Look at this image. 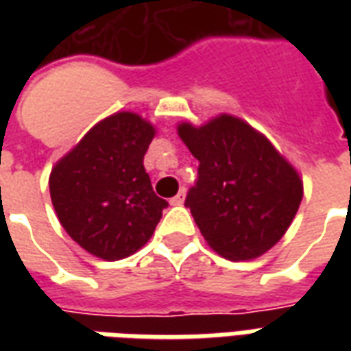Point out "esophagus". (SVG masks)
I'll use <instances>...</instances> for the list:
<instances>
[{"label":"esophagus","mask_w":351,"mask_h":351,"mask_svg":"<svg viewBox=\"0 0 351 351\" xmlns=\"http://www.w3.org/2000/svg\"><path fill=\"white\" fill-rule=\"evenodd\" d=\"M184 200H186V191H184V189H180V193H178L176 197L171 198V206H182V204H184Z\"/></svg>","instance_id":"obj_1"}]
</instances>
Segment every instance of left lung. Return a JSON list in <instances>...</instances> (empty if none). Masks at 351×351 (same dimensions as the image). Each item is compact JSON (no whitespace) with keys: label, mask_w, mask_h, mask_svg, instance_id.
Returning a JSON list of instances; mask_svg holds the SVG:
<instances>
[{"label":"left lung","mask_w":351,"mask_h":351,"mask_svg":"<svg viewBox=\"0 0 351 351\" xmlns=\"http://www.w3.org/2000/svg\"><path fill=\"white\" fill-rule=\"evenodd\" d=\"M178 134L200 162L186 208L208 244L230 261L277 244L297 215L302 182L269 140L228 114L202 127L182 123Z\"/></svg>","instance_id":"obj_1"}]
</instances>
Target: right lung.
Returning a JSON list of instances; mask_svg holds the SVG:
<instances>
[{
    "label": "right lung",
    "instance_id": "right-lung-1",
    "mask_svg": "<svg viewBox=\"0 0 351 351\" xmlns=\"http://www.w3.org/2000/svg\"><path fill=\"white\" fill-rule=\"evenodd\" d=\"M154 136L134 112L96 123L49 178L52 206L69 237L104 261L142 247L169 204L156 197L143 167Z\"/></svg>",
    "mask_w": 351,
    "mask_h": 351
}]
</instances>
